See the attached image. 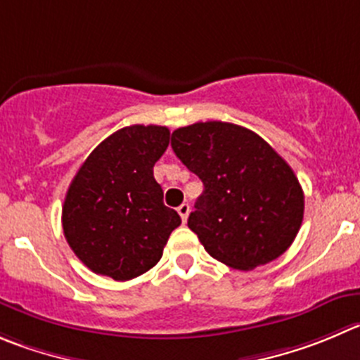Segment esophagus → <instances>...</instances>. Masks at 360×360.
I'll return each instance as SVG.
<instances>
[{"label":"esophagus","mask_w":360,"mask_h":360,"mask_svg":"<svg viewBox=\"0 0 360 360\" xmlns=\"http://www.w3.org/2000/svg\"><path fill=\"white\" fill-rule=\"evenodd\" d=\"M189 212H191L189 203H182L180 207H178V214H180V217H182L184 222H186L187 217H189Z\"/></svg>","instance_id":"34e87169"}]
</instances>
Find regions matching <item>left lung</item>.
Returning a JSON list of instances; mask_svg holds the SVG:
<instances>
[{
  "instance_id": "obj_1",
  "label": "left lung",
  "mask_w": 360,
  "mask_h": 360,
  "mask_svg": "<svg viewBox=\"0 0 360 360\" xmlns=\"http://www.w3.org/2000/svg\"><path fill=\"white\" fill-rule=\"evenodd\" d=\"M171 146L203 182L187 224L212 258L252 270L292 245L304 217L302 187L265 139L235 123L200 122L176 129Z\"/></svg>"
}]
</instances>
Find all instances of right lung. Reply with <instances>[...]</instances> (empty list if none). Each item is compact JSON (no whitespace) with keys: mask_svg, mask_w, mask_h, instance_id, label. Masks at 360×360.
<instances>
[{"mask_svg":"<svg viewBox=\"0 0 360 360\" xmlns=\"http://www.w3.org/2000/svg\"><path fill=\"white\" fill-rule=\"evenodd\" d=\"M167 145V127H123L75 173L61 210L63 233L95 274L129 281L162 258L171 231L182 222L164 205L153 178V166Z\"/></svg>","mask_w":360,"mask_h":360,"instance_id":"obj_1","label":"right lung"}]
</instances>
